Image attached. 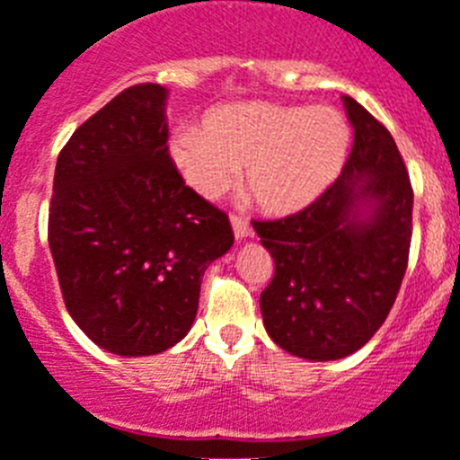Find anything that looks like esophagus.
<instances>
[{
	"label": "esophagus",
	"instance_id": "34e87169",
	"mask_svg": "<svg viewBox=\"0 0 460 460\" xmlns=\"http://www.w3.org/2000/svg\"><path fill=\"white\" fill-rule=\"evenodd\" d=\"M231 226H234V235L238 240L247 238V235H250V231H252L250 222L244 220L243 216H231Z\"/></svg>",
	"mask_w": 460,
	"mask_h": 460
}]
</instances>
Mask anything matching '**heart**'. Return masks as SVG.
<instances>
[{
  "label": "heart",
  "mask_w": 460,
  "mask_h": 460,
  "mask_svg": "<svg viewBox=\"0 0 460 460\" xmlns=\"http://www.w3.org/2000/svg\"><path fill=\"white\" fill-rule=\"evenodd\" d=\"M349 138V124L332 106L240 102L210 111L201 128L174 133L170 158L201 197L222 195L243 165V183L256 204L286 216L333 181Z\"/></svg>",
  "instance_id": "heart-1"
}]
</instances>
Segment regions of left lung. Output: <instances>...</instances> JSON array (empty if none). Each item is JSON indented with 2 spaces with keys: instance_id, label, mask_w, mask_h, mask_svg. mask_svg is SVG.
<instances>
[{
  "instance_id": "obj_1",
  "label": "left lung",
  "mask_w": 460,
  "mask_h": 460,
  "mask_svg": "<svg viewBox=\"0 0 460 460\" xmlns=\"http://www.w3.org/2000/svg\"><path fill=\"white\" fill-rule=\"evenodd\" d=\"M354 145L341 177L281 220H254L274 259L261 293L270 338L288 354L336 360L381 327L409 265L413 188L388 128L342 97Z\"/></svg>"
}]
</instances>
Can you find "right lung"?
<instances>
[{
  "label": "right lung",
  "instance_id": "add662e5",
  "mask_svg": "<svg viewBox=\"0 0 460 460\" xmlns=\"http://www.w3.org/2000/svg\"><path fill=\"white\" fill-rule=\"evenodd\" d=\"M165 100L158 84L122 90L56 161L49 250L66 308L118 356L177 345L195 322L206 268L234 244L225 210L172 163Z\"/></svg>",
  "mask_w": 460,
  "mask_h": 460
}]
</instances>
